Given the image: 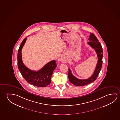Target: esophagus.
<instances>
[{"instance_id": "esophagus-1", "label": "esophagus", "mask_w": 120, "mask_h": 120, "mask_svg": "<svg viewBox=\"0 0 120 120\" xmlns=\"http://www.w3.org/2000/svg\"><path fill=\"white\" fill-rule=\"evenodd\" d=\"M61 61L62 62V63H65L66 62V59H65L64 58V57H61Z\"/></svg>"}]
</instances>
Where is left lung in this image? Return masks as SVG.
I'll return each mask as SVG.
<instances>
[{
  "mask_svg": "<svg viewBox=\"0 0 120 120\" xmlns=\"http://www.w3.org/2000/svg\"><path fill=\"white\" fill-rule=\"evenodd\" d=\"M89 40L90 41H89L88 44L92 48L94 49L97 53L98 56V62L94 74L90 77L86 79H78L72 74L71 70H70V68H68V77L69 81L70 83L76 86H83L92 83L93 81L96 80L101 69L103 63L102 58L103 52L101 44L94 34L90 33Z\"/></svg>",
  "mask_w": 120,
  "mask_h": 120,
  "instance_id": "obj_1",
  "label": "left lung"
}]
</instances>
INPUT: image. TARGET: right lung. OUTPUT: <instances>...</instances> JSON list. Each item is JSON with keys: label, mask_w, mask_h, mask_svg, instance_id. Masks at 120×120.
<instances>
[{"label": "right lung", "mask_w": 120, "mask_h": 120, "mask_svg": "<svg viewBox=\"0 0 120 120\" xmlns=\"http://www.w3.org/2000/svg\"><path fill=\"white\" fill-rule=\"evenodd\" d=\"M27 37L23 40L19 49L17 54V64L19 70L28 83L31 85L40 87H46L50 84L53 71L57 67L55 60L51 61L42 68L38 71H34L28 68L23 63L22 50Z\"/></svg>", "instance_id": "add662e5"}]
</instances>
